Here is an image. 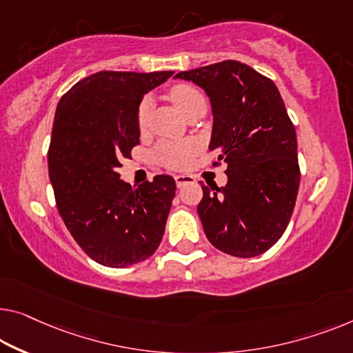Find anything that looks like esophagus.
Masks as SVG:
<instances>
[{"instance_id":"1","label":"esophagus","mask_w":353,"mask_h":353,"mask_svg":"<svg viewBox=\"0 0 353 353\" xmlns=\"http://www.w3.org/2000/svg\"><path fill=\"white\" fill-rule=\"evenodd\" d=\"M174 181H176V185L179 188H182V187L188 185V183H193L194 177L190 174H177V176H174Z\"/></svg>"}]
</instances>
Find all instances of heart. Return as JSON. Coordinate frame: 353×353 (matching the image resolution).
I'll return each instance as SVG.
<instances>
[{
	"mask_svg": "<svg viewBox=\"0 0 353 353\" xmlns=\"http://www.w3.org/2000/svg\"><path fill=\"white\" fill-rule=\"evenodd\" d=\"M170 98L172 103L182 110L187 117L192 114L208 109V99L204 93L198 87L192 83H177L170 88ZM152 112V101L150 98L141 99L138 112H136V123L141 131H145L149 126ZM201 150V143L196 139H185V141H163L154 150V159L159 165L168 168V170H185L190 166L194 155Z\"/></svg>",
	"mask_w": 353,
	"mask_h": 353,
	"instance_id": "heart-1",
	"label": "heart"
}]
</instances>
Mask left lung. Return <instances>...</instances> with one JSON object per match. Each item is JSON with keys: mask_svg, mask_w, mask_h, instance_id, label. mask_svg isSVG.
I'll return each instance as SVG.
<instances>
[{"mask_svg": "<svg viewBox=\"0 0 353 353\" xmlns=\"http://www.w3.org/2000/svg\"><path fill=\"white\" fill-rule=\"evenodd\" d=\"M209 94L214 112L212 166L227 163L228 183H201L198 204L215 249L250 259L271 249L290 222L299 188L296 131L276 83L241 61L182 71Z\"/></svg>", "mask_w": 353, "mask_h": 353, "instance_id": "left-lung-1", "label": "left lung"}]
</instances>
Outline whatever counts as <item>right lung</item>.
I'll return each mask as SVG.
<instances>
[{
    "instance_id": "right-lung-1",
    "label": "right lung",
    "mask_w": 353,
    "mask_h": 353,
    "mask_svg": "<svg viewBox=\"0 0 353 353\" xmlns=\"http://www.w3.org/2000/svg\"><path fill=\"white\" fill-rule=\"evenodd\" d=\"M172 71H103L74 83L57 106L47 163L68 231L99 265L126 268L154 255L176 194L171 176L139 188L119 168L139 144L136 112L144 93Z\"/></svg>"
}]
</instances>
